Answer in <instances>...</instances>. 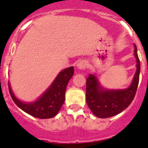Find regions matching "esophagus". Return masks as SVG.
Segmentation results:
<instances>
[{
    "label": "esophagus",
    "instance_id": "34e87169",
    "mask_svg": "<svg viewBox=\"0 0 148 148\" xmlns=\"http://www.w3.org/2000/svg\"><path fill=\"white\" fill-rule=\"evenodd\" d=\"M77 67L78 70H84L87 67V63L84 61V60H81L80 62H78L77 64Z\"/></svg>",
    "mask_w": 148,
    "mask_h": 148
}]
</instances>
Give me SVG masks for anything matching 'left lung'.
<instances>
[{
  "instance_id": "obj_1",
  "label": "left lung",
  "mask_w": 148,
  "mask_h": 148,
  "mask_svg": "<svg viewBox=\"0 0 148 148\" xmlns=\"http://www.w3.org/2000/svg\"><path fill=\"white\" fill-rule=\"evenodd\" d=\"M134 58L136 72L128 88L124 89H108L100 83L95 74H90L87 78L86 101L91 112L99 118H108L121 113L128 107L135 96L139 82L140 65L136 45Z\"/></svg>"
}]
</instances>
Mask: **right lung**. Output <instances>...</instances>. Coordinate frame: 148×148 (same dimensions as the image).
I'll list each match as a JSON object with an SVG mask.
<instances>
[{
    "mask_svg": "<svg viewBox=\"0 0 148 148\" xmlns=\"http://www.w3.org/2000/svg\"><path fill=\"white\" fill-rule=\"evenodd\" d=\"M74 67H67L59 72L45 92L35 101L24 102L17 98L8 82L13 101L27 114L40 119H48L58 114L65 100V91L69 81L74 75Z\"/></svg>",
    "mask_w": 148,
    "mask_h": 148,
    "instance_id": "add662e5",
    "label": "right lung"
}]
</instances>
